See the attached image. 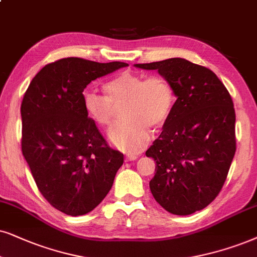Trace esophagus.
<instances>
[{
    "mask_svg": "<svg viewBox=\"0 0 257 257\" xmlns=\"http://www.w3.org/2000/svg\"><path fill=\"white\" fill-rule=\"evenodd\" d=\"M125 158H126V160H128V161L136 160V159L139 158V154H136V153H126Z\"/></svg>",
    "mask_w": 257,
    "mask_h": 257,
    "instance_id": "esophagus-1",
    "label": "esophagus"
}]
</instances>
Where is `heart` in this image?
Masks as SVG:
<instances>
[{"label":"heart","instance_id":"obj_1","mask_svg":"<svg viewBox=\"0 0 257 257\" xmlns=\"http://www.w3.org/2000/svg\"><path fill=\"white\" fill-rule=\"evenodd\" d=\"M105 96L85 91L82 96L86 115L102 128L115 121L116 109L123 105L122 117L110 132V138L125 151H136L147 144L149 128L160 129L173 112L177 93L167 78L122 72L103 85Z\"/></svg>","mask_w":257,"mask_h":257}]
</instances>
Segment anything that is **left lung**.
Listing matches in <instances>:
<instances>
[{
	"mask_svg": "<svg viewBox=\"0 0 257 257\" xmlns=\"http://www.w3.org/2000/svg\"><path fill=\"white\" fill-rule=\"evenodd\" d=\"M135 66L158 70L177 93L172 116L146 152L157 164L153 197L173 215L203 210L222 190L236 152L231 96L210 69L183 58Z\"/></svg>",
	"mask_w": 257,
	"mask_h": 257,
	"instance_id": "obj_1",
	"label": "left lung"
}]
</instances>
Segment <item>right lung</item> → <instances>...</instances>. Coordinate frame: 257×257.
<instances>
[{
	"label": "right lung",
	"mask_w": 257,
	"mask_h": 257,
	"mask_svg": "<svg viewBox=\"0 0 257 257\" xmlns=\"http://www.w3.org/2000/svg\"><path fill=\"white\" fill-rule=\"evenodd\" d=\"M128 66L64 58L32 79L21 104L22 154L35 184L52 206L82 216L104 199L123 164L83 108L91 80Z\"/></svg>",
	"instance_id": "1"
}]
</instances>
